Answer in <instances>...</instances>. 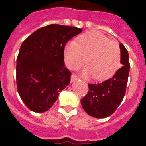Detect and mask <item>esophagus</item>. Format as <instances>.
<instances>
[{
    "label": "esophagus",
    "mask_w": 146,
    "mask_h": 146,
    "mask_svg": "<svg viewBox=\"0 0 146 146\" xmlns=\"http://www.w3.org/2000/svg\"><path fill=\"white\" fill-rule=\"evenodd\" d=\"M79 79H80V77L77 76L76 75H75V74H73V75L71 76V82H73V81L79 80Z\"/></svg>",
    "instance_id": "esophagus-1"
}]
</instances>
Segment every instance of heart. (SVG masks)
<instances>
[{
  "instance_id": "heart-1",
  "label": "heart",
  "mask_w": 146,
  "mask_h": 146,
  "mask_svg": "<svg viewBox=\"0 0 146 146\" xmlns=\"http://www.w3.org/2000/svg\"><path fill=\"white\" fill-rule=\"evenodd\" d=\"M120 58L117 42L94 31L82 34L76 43L70 42L64 48V61L69 69L77 70L86 60L88 66L83 70V74H93L97 80L113 75L120 66Z\"/></svg>"
}]
</instances>
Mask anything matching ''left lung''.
<instances>
[{"label": "left lung", "mask_w": 146, "mask_h": 146, "mask_svg": "<svg viewBox=\"0 0 146 146\" xmlns=\"http://www.w3.org/2000/svg\"><path fill=\"white\" fill-rule=\"evenodd\" d=\"M123 66L111 78L100 83L88 84L89 91L81 99L82 108L89 115L96 118H104L115 112L126 93L129 73L128 51L120 44Z\"/></svg>", "instance_id": "1"}]
</instances>
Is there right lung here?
<instances>
[{"label": "right lung", "mask_w": 146, "mask_h": 146, "mask_svg": "<svg viewBox=\"0 0 146 146\" xmlns=\"http://www.w3.org/2000/svg\"><path fill=\"white\" fill-rule=\"evenodd\" d=\"M82 30L50 24L35 31L22 43L17 59V86L29 110L48 111L70 82V71L64 66V47Z\"/></svg>", "instance_id": "right-lung-1"}]
</instances>
